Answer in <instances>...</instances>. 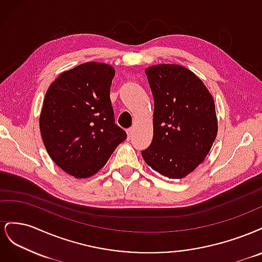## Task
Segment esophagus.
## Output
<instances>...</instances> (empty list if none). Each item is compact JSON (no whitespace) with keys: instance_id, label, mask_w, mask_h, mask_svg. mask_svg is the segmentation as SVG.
Returning <instances> with one entry per match:
<instances>
[{"instance_id":"1","label":"esophagus","mask_w":262,"mask_h":262,"mask_svg":"<svg viewBox=\"0 0 262 262\" xmlns=\"http://www.w3.org/2000/svg\"><path fill=\"white\" fill-rule=\"evenodd\" d=\"M126 133H128V139L130 140L132 138V136H133V129L129 128L128 130H126Z\"/></svg>"}]
</instances>
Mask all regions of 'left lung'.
I'll list each match as a JSON object with an SVG mask.
<instances>
[{
  "label": "left lung",
  "instance_id": "8db88e82",
  "mask_svg": "<svg viewBox=\"0 0 262 262\" xmlns=\"http://www.w3.org/2000/svg\"><path fill=\"white\" fill-rule=\"evenodd\" d=\"M145 74L154 97V136L142 156L161 175L181 179L204 161L215 141L213 97L185 67L157 64L147 68Z\"/></svg>",
  "mask_w": 262,
  "mask_h": 262
}]
</instances>
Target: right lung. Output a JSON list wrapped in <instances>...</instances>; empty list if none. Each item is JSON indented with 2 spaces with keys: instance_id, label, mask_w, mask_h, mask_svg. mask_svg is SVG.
Listing matches in <instances>:
<instances>
[{
  "instance_id": "add662e5",
  "label": "right lung",
  "mask_w": 262,
  "mask_h": 262,
  "mask_svg": "<svg viewBox=\"0 0 262 262\" xmlns=\"http://www.w3.org/2000/svg\"><path fill=\"white\" fill-rule=\"evenodd\" d=\"M115 69L87 62L59 75L46 93L39 119L47 152L75 178L96 173L126 139L115 123L110 86Z\"/></svg>"
}]
</instances>
